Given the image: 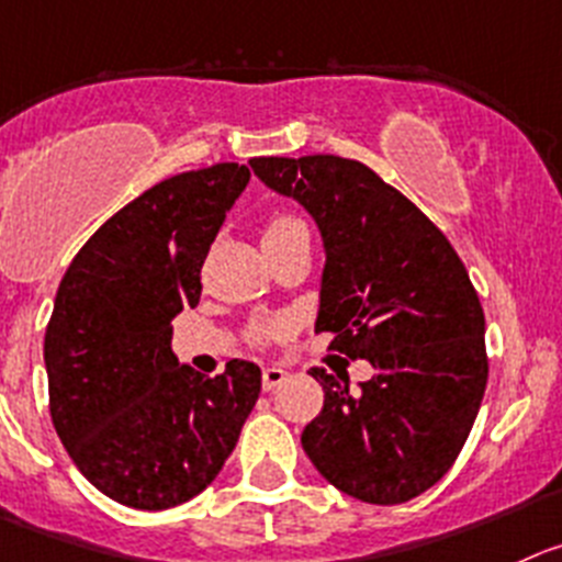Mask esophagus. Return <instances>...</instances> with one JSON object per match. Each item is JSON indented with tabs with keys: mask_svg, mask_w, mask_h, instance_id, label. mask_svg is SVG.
<instances>
[{
	"mask_svg": "<svg viewBox=\"0 0 562 562\" xmlns=\"http://www.w3.org/2000/svg\"><path fill=\"white\" fill-rule=\"evenodd\" d=\"M285 380H288L285 369H277V366H269V369H263V391H274V387L282 385Z\"/></svg>",
	"mask_w": 562,
	"mask_h": 562,
	"instance_id": "1",
	"label": "esophagus"
}]
</instances>
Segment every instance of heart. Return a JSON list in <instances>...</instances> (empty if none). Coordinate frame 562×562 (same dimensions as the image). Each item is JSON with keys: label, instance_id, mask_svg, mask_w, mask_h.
<instances>
[{"label": "heart", "instance_id": "1", "mask_svg": "<svg viewBox=\"0 0 562 562\" xmlns=\"http://www.w3.org/2000/svg\"><path fill=\"white\" fill-rule=\"evenodd\" d=\"M302 229H305V224L299 222V218L288 216V213H274L263 227V244H277V240L291 238V235L302 233Z\"/></svg>", "mask_w": 562, "mask_h": 562}]
</instances>
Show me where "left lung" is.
Segmentation results:
<instances>
[{"label": "left lung", "mask_w": 562, "mask_h": 562, "mask_svg": "<svg viewBox=\"0 0 562 562\" xmlns=\"http://www.w3.org/2000/svg\"><path fill=\"white\" fill-rule=\"evenodd\" d=\"M257 180L311 213L324 271L316 333L374 374L313 369L324 407L302 432L318 474L369 505H402L452 469L487 382L485 316L463 260L369 166L335 155L255 157Z\"/></svg>", "instance_id": "8db88e82"}]
</instances>
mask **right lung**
Listing matches in <instances>:
<instances>
[{
  "label": "right lung",
  "instance_id": "right-lung-1",
  "mask_svg": "<svg viewBox=\"0 0 562 562\" xmlns=\"http://www.w3.org/2000/svg\"><path fill=\"white\" fill-rule=\"evenodd\" d=\"M249 169L218 162L157 182L102 224L60 280L44 338L52 424L93 487L135 510L202 494L260 396V369L207 380L171 352L199 271Z\"/></svg>",
  "mask_w": 562,
  "mask_h": 562
}]
</instances>
